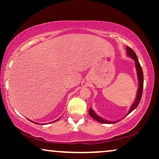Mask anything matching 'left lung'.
<instances>
[{
  "label": "left lung",
  "mask_w": 159,
  "mask_h": 159,
  "mask_svg": "<svg viewBox=\"0 0 159 159\" xmlns=\"http://www.w3.org/2000/svg\"><path fill=\"white\" fill-rule=\"evenodd\" d=\"M126 48H127V55L129 56V57H131L132 59L134 61V63H135V67H136V70H137V74H138V82H139L138 90V93H137V96H136L135 101H134L133 104H132V105L131 106V107H130L129 110V112H128L127 114V115H128L129 114H130V113H131L132 111L134 110L137 107H138V104L140 103L141 98H142L143 90V72L142 67H141L140 63H139L138 58V57H137L136 53H134L133 50H132V48H130L129 47L127 46ZM89 114H90L91 117H93V118L95 120L99 121V122H101V123L114 124V123L118 122V121H111L106 120V119L101 118V117H100L98 115H97L96 114H95V113L94 112V111H93L91 108H90V110H89Z\"/></svg>",
  "instance_id": "8db88e82"
}]
</instances>
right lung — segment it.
Listing matches in <instances>:
<instances>
[{
  "instance_id": "add662e5",
  "label": "right lung",
  "mask_w": 159,
  "mask_h": 159,
  "mask_svg": "<svg viewBox=\"0 0 159 159\" xmlns=\"http://www.w3.org/2000/svg\"><path fill=\"white\" fill-rule=\"evenodd\" d=\"M58 119H57V120H56V121H58ZM54 121H53V122H54ZM32 122H33V121H32ZM34 123H35V122H34ZM35 124H37V123H35Z\"/></svg>"
}]
</instances>
